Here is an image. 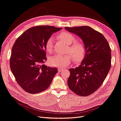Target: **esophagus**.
<instances>
[{"mask_svg": "<svg viewBox=\"0 0 121 121\" xmlns=\"http://www.w3.org/2000/svg\"><path fill=\"white\" fill-rule=\"evenodd\" d=\"M58 71H59V72H61V71H63L64 69H63V68H59L58 69Z\"/></svg>", "mask_w": 121, "mask_h": 121, "instance_id": "esophagus-1", "label": "esophagus"}]
</instances>
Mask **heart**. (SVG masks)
<instances>
[{"label":"heart","instance_id":"obj_1","mask_svg":"<svg viewBox=\"0 0 121 121\" xmlns=\"http://www.w3.org/2000/svg\"><path fill=\"white\" fill-rule=\"evenodd\" d=\"M62 41L69 45L68 52H69L74 58L75 60L79 61L84 57L86 52V48L84 45L80 42L75 41V36L68 32H63L58 35ZM54 39L49 38L46 42V50L48 52H51L53 48ZM73 58L70 54H58L52 57L49 61L50 66L57 67H62L68 65L72 62Z\"/></svg>","mask_w":121,"mask_h":121}]
</instances>
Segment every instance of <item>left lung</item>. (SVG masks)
Returning <instances> with one entry per match:
<instances>
[{
	"mask_svg": "<svg viewBox=\"0 0 121 121\" xmlns=\"http://www.w3.org/2000/svg\"><path fill=\"white\" fill-rule=\"evenodd\" d=\"M65 28L81 38L86 48L80 65L69 70L68 87L78 95L89 96L99 89L109 72L111 63L110 46L103 35L89 26Z\"/></svg>",
	"mask_w": 121,
	"mask_h": 121,
	"instance_id": "1",
	"label": "left lung"
}]
</instances>
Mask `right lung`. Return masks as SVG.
<instances>
[{
  "instance_id": "add662e5",
  "label": "right lung",
  "mask_w": 121,
  "mask_h": 121,
  "mask_svg": "<svg viewBox=\"0 0 121 121\" xmlns=\"http://www.w3.org/2000/svg\"><path fill=\"white\" fill-rule=\"evenodd\" d=\"M62 29L35 26L16 39L12 48L10 67L17 82L26 92L37 94L50 86L58 70L44 64L47 60L45 44L53 33Z\"/></svg>"
}]
</instances>
